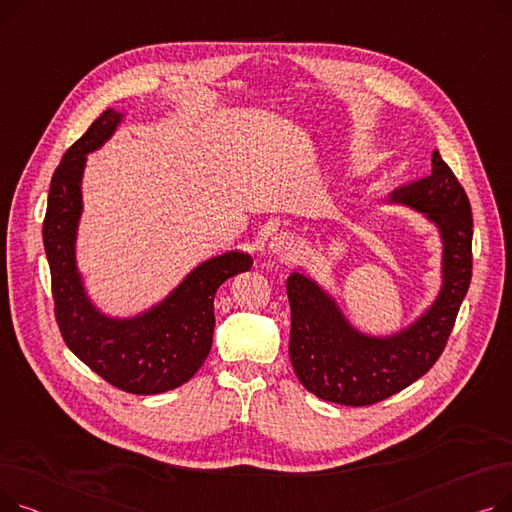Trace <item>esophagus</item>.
<instances>
[{
    "mask_svg": "<svg viewBox=\"0 0 512 512\" xmlns=\"http://www.w3.org/2000/svg\"><path fill=\"white\" fill-rule=\"evenodd\" d=\"M270 249H272V253L280 255V257H284V259L294 257V255H297V251H299L297 240H294V238H292L290 234H286V232H282V234H278V236L272 238Z\"/></svg>",
    "mask_w": 512,
    "mask_h": 512,
    "instance_id": "34e87169",
    "label": "esophagus"
}]
</instances>
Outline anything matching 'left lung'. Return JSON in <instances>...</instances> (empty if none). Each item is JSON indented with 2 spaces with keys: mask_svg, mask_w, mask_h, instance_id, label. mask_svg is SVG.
I'll list each match as a JSON object with an SVG mask.
<instances>
[{
  "mask_svg": "<svg viewBox=\"0 0 512 512\" xmlns=\"http://www.w3.org/2000/svg\"><path fill=\"white\" fill-rule=\"evenodd\" d=\"M392 199L425 213L438 224L444 242L442 290L411 328L390 338L365 336L351 328L336 303L313 280L292 274L286 282L288 355L294 373L317 398L346 407L375 405L432 369L471 284V203L440 153L432 155V174L402 184Z\"/></svg>",
  "mask_w": 512,
  "mask_h": 512,
  "instance_id": "8db88e82",
  "label": "left lung"
}]
</instances>
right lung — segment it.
Masks as SVG:
<instances>
[{"mask_svg":"<svg viewBox=\"0 0 512 512\" xmlns=\"http://www.w3.org/2000/svg\"><path fill=\"white\" fill-rule=\"evenodd\" d=\"M122 116L105 110L62 157L53 172L43 245L51 270L53 313L70 351L97 375L130 394H161L188 382L207 359L213 342V299L232 276L251 270L245 253L213 257L151 311L132 319H112L87 299L76 272L74 240L83 197L80 180L87 153L101 147Z\"/></svg>","mask_w":512,"mask_h":512,"instance_id":"right-lung-1","label":"right lung"}]
</instances>
